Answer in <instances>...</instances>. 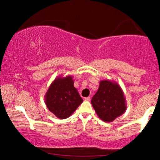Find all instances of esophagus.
I'll list each match as a JSON object with an SVG mask.
<instances>
[{
	"instance_id": "esophagus-1",
	"label": "esophagus",
	"mask_w": 160,
	"mask_h": 160,
	"mask_svg": "<svg viewBox=\"0 0 160 160\" xmlns=\"http://www.w3.org/2000/svg\"><path fill=\"white\" fill-rule=\"evenodd\" d=\"M84 100H86V101H89L90 100V97H87L84 98Z\"/></svg>"
}]
</instances>
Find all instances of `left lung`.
Masks as SVG:
<instances>
[{
    "label": "left lung",
    "mask_w": 160,
    "mask_h": 160,
    "mask_svg": "<svg viewBox=\"0 0 160 160\" xmlns=\"http://www.w3.org/2000/svg\"><path fill=\"white\" fill-rule=\"evenodd\" d=\"M94 109L103 122H113L126 111V100L117 83L109 80L100 82V86L91 100Z\"/></svg>",
    "instance_id": "obj_1"
}]
</instances>
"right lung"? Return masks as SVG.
<instances>
[{"instance_id": "add662e5", "label": "right lung", "mask_w": 160, "mask_h": 160, "mask_svg": "<svg viewBox=\"0 0 160 160\" xmlns=\"http://www.w3.org/2000/svg\"><path fill=\"white\" fill-rule=\"evenodd\" d=\"M73 83L71 76H59L54 80L46 93L45 103L48 109L59 119L69 117L82 103V98Z\"/></svg>"}]
</instances>
